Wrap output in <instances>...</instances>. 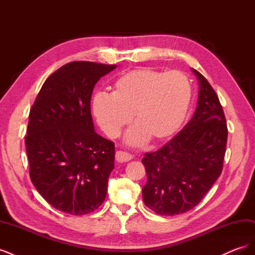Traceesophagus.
Returning a JSON list of instances; mask_svg holds the SVG:
<instances>
[{
	"label": "esophagus",
	"mask_w": 255,
	"mask_h": 255,
	"mask_svg": "<svg viewBox=\"0 0 255 255\" xmlns=\"http://www.w3.org/2000/svg\"><path fill=\"white\" fill-rule=\"evenodd\" d=\"M130 159H132V155L128 153L122 152V151L116 152V160L119 161V163H125V161H128Z\"/></svg>",
	"instance_id": "34e87169"
}]
</instances>
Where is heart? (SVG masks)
<instances>
[{"label":"heart","mask_w":255,"mask_h":255,"mask_svg":"<svg viewBox=\"0 0 255 255\" xmlns=\"http://www.w3.org/2000/svg\"><path fill=\"white\" fill-rule=\"evenodd\" d=\"M191 102L189 80L179 71L139 68L121 74L113 94L97 92L91 107L103 133L118 137L133 115L135 127L126 142L141 145L146 139L160 142L172 137L186 119Z\"/></svg>","instance_id":"heart-1"}]
</instances>
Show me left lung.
<instances>
[{
    "label": "left lung",
    "mask_w": 255,
    "mask_h": 255,
    "mask_svg": "<svg viewBox=\"0 0 255 255\" xmlns=\"http://www.w3.org/2000/svg\"><path fill=\"white\" fill-rule=\"evenodd\" d=\"M199 84L197 109L181 132L142 158L144 204L161 216L186 213L200 203L222 171L228 139L218 96L204 76L191 69Z\"/></svg>",
    "instance_id": "8db88e82"
}]
</instances>
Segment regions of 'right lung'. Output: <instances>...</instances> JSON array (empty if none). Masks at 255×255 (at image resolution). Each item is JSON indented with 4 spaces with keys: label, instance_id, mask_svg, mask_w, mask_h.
I'll return each mask as SVG.
<instances>
[{
    "label": "right lung",
    "instance_id": "right-lung-1",
    "mask_svg": "<svg viewBox=\"0 0 255 255\" xmlns=\"http://www.w3.org/2000/svg\"><path fill=\"white\" fill-rule=\"evenodd\" d=\"M117 68L73 61L51 74L29 112L25 146L37 191L56 210L86 215L101 205L115 168V144L95 129L97 82Z\"/></svg>",
    "mask_w": 255,
    "mask_h": 255
}]
</instances>
